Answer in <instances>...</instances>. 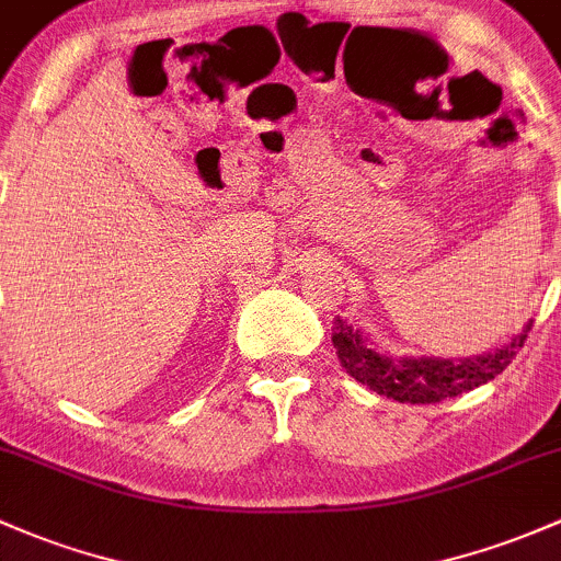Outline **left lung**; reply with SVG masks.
Here are the masks:
<instances>
[{
	"label": "left lung",
	"instance_id": "obj_1",
	"mask_svg": "<svg viewBox=\"0 0 561 561\" xmlns=\"http://www.w3.org/2000/svg\"><path fill=\"white\" fill-rule=\"evenodd\" d=\"M529 322L524 333H518L508 346L492 352V355L473 359H392L376 352L368 341L359 335V330L346 325L341 317L333 322V346L339 355L341 368L359 385L370 387L374 392L387 394L398 403H440L444 398H457V394L486 385L494 376L503 374L527 341Z\"/></svg>",
	"mask_w": 561,
	"mask_h": 561
}]
</instances>
